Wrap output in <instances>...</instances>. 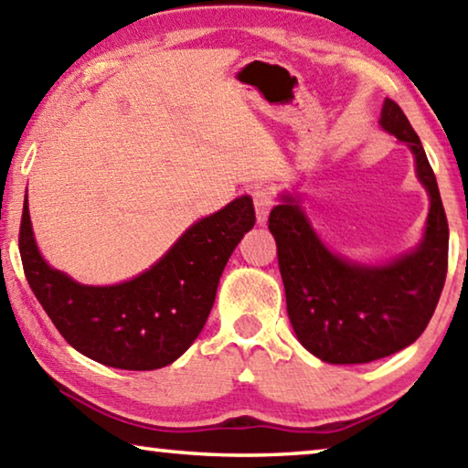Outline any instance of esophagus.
<instances>
[{
  "mask_svg": "<svg viewBox=\"0 0 468 468\" xmlns=\"http://www.w3.org/2000/svg\"><path fill=\"white\" fill-rule=\"evenodd\" d=\"M272 204H274V199H272V194L269 189L261 187V189L254 191V207H256L258 225H266Z\"/></svg>",
  "mask_w": 468,
  "mask_h": 468,
  "instance_id": "34e87169",
  "label": "esophagus"
}]
</instances>
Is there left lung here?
Wrapping results in <instances>:
<instances>
[{
    "mask_svg": "<svg viewBox=\"0 0 468 468\" xmlns=\"http://www.w3.org/2000/svg\"><path fill=\"white\" fill-rule=\"evenodd\" d=\"M379 124L412 152L431 202L417 248L385 264L347 261L321 241L298 194L281 196L269 217L289 321L300 344L331 365H365L414 344L446 283L450 233L433 168L396 101H383Z\"/></svg>",
    "mask_w": 468,
    "mask_h": 468,
    "instance_id": "1",
    "label": "left lung"
}]
</instances>
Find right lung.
I'll list each match as a JSON object with an SVG mask.
<instances>
[{"label":"right lung","mask_w":468,"mask_h":468,"mask_svg":"<svg viewBox=\"0 0 468 468\" xmlns=\"http://www.w3.org/2000/svg\"><path fill=\"white\" fill-rule=\"evenodd\" d=\"M254 222L251 197H237L194 222L147 271L100 287L43 261L25 197L18 248L35 298L74 350L106 367L154 370L179 358L204 329L220 274Z\"/></svg>","instance_id":"obj_1"}]
</instances>
